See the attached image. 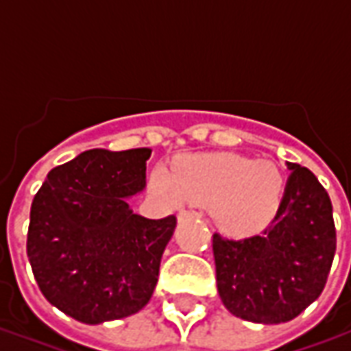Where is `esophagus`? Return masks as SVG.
Masks as SVG:
<instances>
[{
	"mask_svg": "<svg viewBox=\"0 0 351 351\" xmlns=\"http://www.w3.org/2000/svg\"><path fill=\"white\" fill-rule=\"evenodd\" d=\"M195 216H197L195 210H180V213H178V220H190V218H195Z\"/></svg>",
	"mask_w": 351,
	"mask_h": 351,
	"instance_id": "34e87169",
	"label": "esophagus"
}]
</instances>
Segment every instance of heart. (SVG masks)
<instances>
[{"mask_svg":"<svg viewBox=\"0 0 351 351\" xmlns=\"http://www.w3.org/2000/svg\"><path fill=\"white\" fill-rule=\"evenodd\" d=\"M150 188L173 208L184 201L208 205L221 229L246 233L274 216L284 178L271 161L206 154L182 160L173 175L163 165L156 167L150 173Z\"/></svg>","mask_w":351,"mask_h":351,"instance_id":"obj_1","label":"heart"}]
</instances>
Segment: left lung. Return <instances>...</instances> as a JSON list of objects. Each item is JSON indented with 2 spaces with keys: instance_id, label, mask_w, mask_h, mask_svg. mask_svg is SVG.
Here are the masks:
<instances>
[{
  "instance_id": "obj_1",
  "label": "left lung",
  "mask_w": 351,
  "mask_h": 351,
  "mask_svg": "<svg viewBox=\"0 0 351 351\" xmlns=\"http://www.w3.org/2000/svg\"><path fill=\"white\" fill-rule=\"evenodd\" d=\"M291 175L272 221L259 235H213L216 284L226 308L254 324H284L322 295L337 250L331 199L314 173Z\"/></svg>"
}]
</instances>
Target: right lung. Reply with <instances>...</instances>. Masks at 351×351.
<instances>
[{"mask_svg":"<svg viewBox=\"0 0 351 351\" xmlns=\"http://www.w3.org/2000/svg\"><path fill=\"white\" fill-rule=\"evenodd\" d=\"M150 148H93L58 165L29 213L27 258L41 293L88 325L145 308L175 216L148 220L128 197L145 190Z\"/></svg>","mask_w":351,"mask_h":351,"instance_id":"1","label":"right lung"}]
</instances>
